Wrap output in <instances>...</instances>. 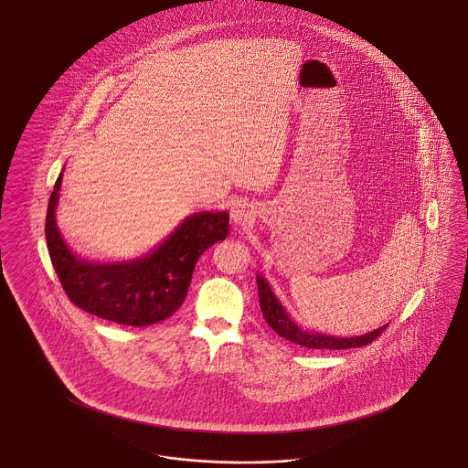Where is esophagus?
Returning a JSON list of instances; mask_svg holds the SVG:
<instances>
[{
	"mask_svg": "<svg viewBox=\"0 0 468 468\" xmlns=\"http://www.w3.org/2000/svg\"><path fill=\"white\" fill-rule=\"evenodd\" d=\"M229 216H231V221H233L235 225L245 226L254 221L256 210H254L252 204H249V202H245V200H240V202H237V204L231 207Z\"/></svg>",
	"mask_w": 468,
	"mask_h": 468,
	"instance_id": "1",
	"label": "esophagus"
}]
</instances>
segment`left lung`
<instances>
[{"instance_id":"obj_1","label":"left lung","mask_w":468,"mask_h":468,"mask_svg":"<svg viewBox=\"0 0 468 468\" xmlns=\"http://www.w3.org/2000/svg\"><path fill=\"white\" fill-rule=\"evenodd\" d=\"M258 291L259 304H261V311H262V316H264L266 323L273 328L280 337L291 340L293 344L303 346L307 349L363 347V346H367V344H370V342L377 339L388 326V323H387V324L373 330L370 334L357 335V337H334V335H324L320 332H309V330H303L297 323L292 320L289 313L285 311V307L282 306V303L274 295V292L271 291L266 278H262L261 274H258Z\"/></svg>"}]
</instances>
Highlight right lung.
<instances>
[{
	"mask_svg": "<svg viewBox=\"0 0 468 468\" xmlns=\"http://www.w3.org/2000/svg\"><path fill=\"white\" fill-rule=\"evenodd\" d=\"M62 173L49 195L45 235L49 259L67 297L109 322L148 326L176 313L192 282L195 262L228 237V212H197L144 258L129 262H90L69 250L57 228L55 209Z\"/></svg>",
	"mask_w": 468,
	"mask_h": 468,
	"instance_id": "add662e5",
	"label": "right lung"
}]
</instances>
